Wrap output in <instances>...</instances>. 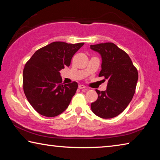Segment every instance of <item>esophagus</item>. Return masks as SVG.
Here are the masks:
<instances>
[{"label":"esophagus","instance_id":"esophagus-1","mask_svg":"<svg viewBox=\"0 0 160 160\" xmlns=\"http://www.w3.org/2000/svg\"><path fill=\"white\" fill-rule=\"evenodd\" d=\"M78 88H79V89H85L86 87L84 85H78Z\"/></svg>","mask_w":160,"mask_h":160}]
</instances>
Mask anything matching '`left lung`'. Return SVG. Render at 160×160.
<instances>
[{"label": "left lung", "mask_w": 160, "mask_h": 160, "mask_svg": "<svg viewBox=\"0 0 160 160\" xmlns=\"http://www.w3.org/2000/svg\"><path fill=\"white\" fill-rule=\"evenodd\" d=\"M102 58L99 77L108 80L106 91L96 90L98 98L91 104L94 114L102 118H112L122 113L133 97L138 72L131 58L112 42L90 46Z\"/></svg>", "instance_id": "1"}]
</instances>
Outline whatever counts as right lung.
I'll use <instances>...</instances> for the list:
<instances>
[{
  "label": "right lung",
  "mask_w": 160,
  "mask_h": 160,
  "mask_svg": "<svg viewBox=\"0 0 160 160\" xmlns=\"http://www.w3.org/2000/svg\"><path fill=\"white\" fill-rule=\"evenodd\" d=\"M84 43L55 42L38 49L23 70V90L35 111L54 117L68 107L78 89V83H62L60 70L69 66L74 54Z\"/></svg>",
  "instance_id": "1"
}]
</instances>
